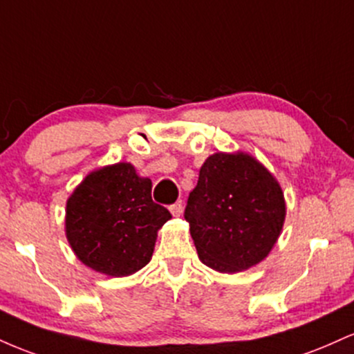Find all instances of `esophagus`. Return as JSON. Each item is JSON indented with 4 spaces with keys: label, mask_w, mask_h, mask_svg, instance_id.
<instances>
[{
    "label": "esophagus",
    "mask_w": 354,
    "mask_h": 354,
    "mask_svg": "<svg viewBox=\"0 0 354 354\" xmlns=\"http://www.w3.org/2000/svg\"><path fill=\"white\" fill-rule=\"evenodd\" d=\"M169 211L173 213V216H180V214L183 213V201H176L174 205L169 206Z\"/></svg>",
    "instance_id": "esophagus-1"
}]
</instances>
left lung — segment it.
Returning a JSON list of instances; mask_svg holds the SVG:
<instances>
[{"label": "left lung", "mask_w": 354, "mask_h": 354, "mask_svg": "<svg viewBox=\"0 0 354 354\" xmlns=\"http://www.w3.org/2000/svg\"><path fill=\"white\" fill-rule=\"evenodd\" d=\"M284 214L278 181L245 153L209 156L185 208L198 256L221 273H238L265 259Z\"/></svg>", "instance_id": "obj_1"}]
</instances>
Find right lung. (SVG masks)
I'll return each mask as SVG.
<instances>
[{"label":"right lung","instance_id":"obj_1","mask_svg":"<svg viewBox=\"0 0 354 354\" xmlns=\"http://www.w3.org/2000/svg\"><path fill=\"white\" fill-rule=\"evenodd\" d=\"M171 213L151 198V180L129 163L89 173L66 203V236L84 265L128 276L153 256L156 233Z\"/></svg>","mask_w":354,"mask_h":354}]
</instances>
